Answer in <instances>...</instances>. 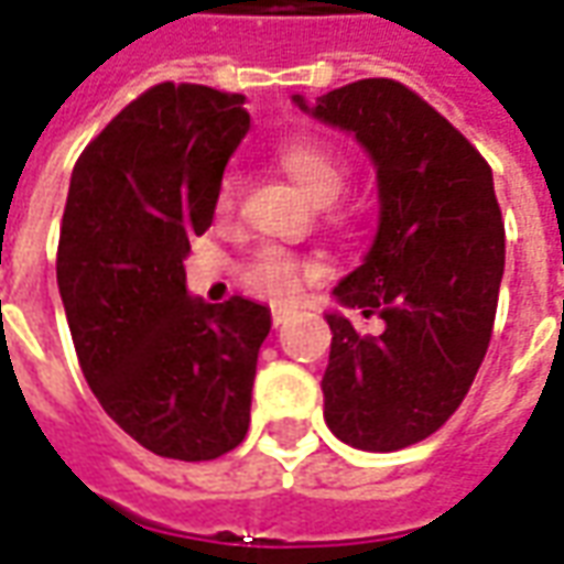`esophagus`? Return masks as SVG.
Masks as SVG:
<instances>
[{"mask_svg": "<svg viewBox=\"0 0 564 564\" xmlns=\"http://www.w3.org/2000/svg\"><path fill=\"white\" fill-rule=\"evenodd\" d=\"M286 321H290V311H274V314H271V323H274V329H278V326H283Z\"/></svg>", "mask_w": 564, "mask_h": 564, "instance_id": "1", "label": "esophagus"}]
</instances>
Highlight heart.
I'll use <instances>...</instances> for the list:
<instances>
[{"label": "heart", "mask_w": 564, "mask_h": 564, "mask_svg": "<svg viewBox=\"0 0 564 564\" xmlns=\"http://www.w3.org/2000/svg\"><path fill=\"white\" fill-rule=\"evenodd\" d=\"M274 159L317 204L336 200L338 192L345 188V180H348L345 159L333 145L321 143V140H308V137L286 140V143L278 145ZM235 204H238V176L228 173L219 186V195H216V216H228L235 210ZM308 274L311 265L305 259L286 253L274 243H265L243 262L241 281L250 293L262 295V299L293 302Z\"/></svg>", "instance_id": "1"}]
</instances>
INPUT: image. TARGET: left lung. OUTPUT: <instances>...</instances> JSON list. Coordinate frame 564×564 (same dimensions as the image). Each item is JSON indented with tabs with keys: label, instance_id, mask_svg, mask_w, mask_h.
Masks as SVG:
<instances>
[{
	"label": "left lung",
	"instance_id": "left-lung-1",
	"mask_svg": "<svg viewBox=\"0 0 564 564\" xmlns=\"http://www.w3.org/2000/svg\"><path fill=\"white\" fill-rule=\"evenodd\" d=\"M295 104L350 131L378 171V231L333 295L384 321L360 336L341 314L323 372V419L341 443L397 452L436 433L486 357L503 278L491 167L427 100L393 78H360Z\"/></svg>",
	"mask_w": 564,
	"mask_h": 564
}]
</instances>
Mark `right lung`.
I'll return each instance as SVG.
<instances>
[{
    "mask_svg": "<svg viewBox=\"0 0 564 564\" xmlns=\"http://www.w3.org/2000/svg\"><path fill=\"white\" fill-rule=\"evenodd\" d=\"M241 94L161 82L78 155L57 243V286L78 366L106 415L161 458L241 446L271 311L186 293L188 238L214 223Z\"/></svg>",
    "mask_w": 564,
    "mask_h": 564,
    "instance_id": "add662e5",
    "label": "right lung"
}]
</instances>
